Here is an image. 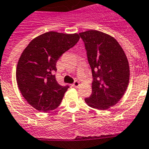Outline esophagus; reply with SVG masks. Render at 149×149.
I'll list each match as a JSON object with an SVG mask.
<instances>
[{
    "mask_svg": "<svg viewBox=\"0 0 149 149\" xmlns=\"http://www.w3.org/2000/svg\"><path fill=\"white\" fill-rule=\"evenodd\" d=\"M79 85V82H77V81H76V82H75L73 85H72V86L74 88H78Z\"/></svg>",
    "mask_w": 149,
    "mask_h": 149,
    "instance_id": "esophagus-1",
    "label": "esophagus"
}]
</instances>
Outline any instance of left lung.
I'll use <instances>...</instances> for the list:
<instances>
[{"label":"left lung","instance_id":"1","mask_svg":"<svg viewBox=\"0 0 149 149\" xmlns=\"http://www.w3.org/2000/svg\"><path fill=\"white\" fill-rule=\"evenodd\" d=\"M85 42L94 82L88 106L106 110L120 101L130 79V67L125 52L113 37L97 30L79 33Z\"/></svg>","mask_w":149,"mask_h":149}]
</instances>
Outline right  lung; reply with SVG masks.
Instances as JSON below:
<instances>
[{"label": "right lung", "instance_id": "add662e5", "mask_svg": "<svg viewBox=\"0 0 149 149\" xmlns=\"http://www.w3.org/2000/svg\"><path fill=\"white\" fill-rule=\"evenodd\" d=\"M79 38L78 33L46 32L33 39L22 53L16 82L23 97L37 110L48 112L60 105L69 87L59 85L53 73L62 54Z\"/></svg>", "mask_w": 149, "mask_h": 149}]
</instances>
